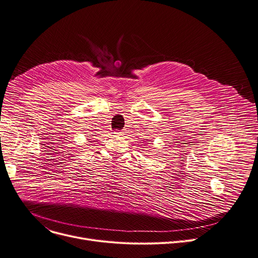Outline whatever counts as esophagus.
<instances>
[{
    "instance_id": "1",
    "label": "esophagus",
    "mask_w": 258,
    "mask_h": 258,
    "mask_svg": "<svg viewBox=\"0 0 258 258\" xmlns=\"http://www.w3.org/2000/svg\"><path fill=\"white\" fill-rule=\"evenodd\" d=\"M121 133H122L121 131H116V132H115V134H121Z\"/></svg>"
}]
</instances>
